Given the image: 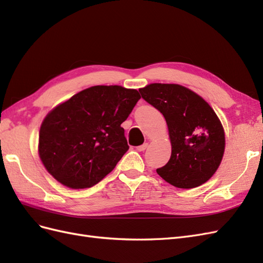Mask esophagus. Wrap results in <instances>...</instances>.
Segmentation results:
<instances>
[{
  "mask_svg": "<svg viewBox=\"0 0 263 263\" xmlns=\"http://www.w3.org/2000/svg\"><path fill=\"white\" fill-rule=\"evenodd\" d=\"M147 147H148V144H147V142H145V144H142L141 146H138L137 150L138 151H145L147 149Z\"/></svg>",
  "mask_w": 263,
  "mask_h": 263,
  "instance_id": "1",
  "label": "esophagus"
}]
</instances>
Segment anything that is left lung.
<instances>
[{"mask_svg": "<svg viewBox=\"0 0 263 263\" xmlns=\"http://www.w3.org/2000/svg\"><path fill=\"white\" fill-rule=\"evenodd\" d=\"M139 92L163 115L169 129L171 157L157 173L179 189L209 181L225 151L224 128L209 103L180 84L151 83Z\"/></svg>", "mask_w": 263, "mask_h": 263, "instance_id": "left-lung-1", "label": "left lung"}]
</instances>
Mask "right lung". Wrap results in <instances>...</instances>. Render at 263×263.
Segmentation results:
<instances>
[{
	"instance_id": "right-lung-1",
	"label": "right lung",
	"mask_w": 263,
	"mask_h": 263,
	"mask_svg": "<svg viewBox=\"0 0 263 263\" xmlns=\"http://www.w3.org/2000/svg\"><path fill=\"white\" fill-rule=\"evenodd\" d=\"M139 99L137 90L95 85L51 109L38 141L46 170L71 189L91 187L104 179L129 148L121 125Z\"/></svg>"
}]
</instances>
